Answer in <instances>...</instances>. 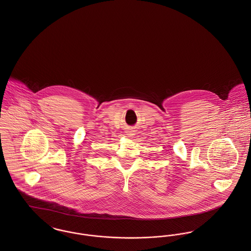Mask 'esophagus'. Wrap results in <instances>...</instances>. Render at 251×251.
<instances>
[{
	"label": "esophagus",
	"mask_w": 251,
	"mask_h": 251,
	"mask_svg": "<svg viewBox=\"0 0 251 251\" xmlns=\"http://www.w3.org/2000/svg\"><path fill=\"white\" fill-rule=\"evenodd\" d=\"M128 134H129V136H131V135H133L132 133H128Z\"/></svg>",
	"instance_id": "34e87169"
}]
</instances>
